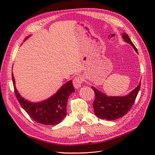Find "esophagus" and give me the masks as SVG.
Returning <instances> with one entry per match:
<instances>
[{
  "label": "esophagus",
  "mask_w": 155,
  "mask_h": 155,
  "mask_svg": "<svg viewBox=\"0 0 155 155\" xmlns=\"http://www.w3.org/2000/svg\"><path fill=\"white\" fill-rule=\"evenodd\" d=\"M84 81V79L82 78V77L81 76H77L75 77L73 80V86L75 87V88H78L81 87V85H82V82Z\"/></svg>",
  "instance_id": "esophagus-1"
}]
</instances>
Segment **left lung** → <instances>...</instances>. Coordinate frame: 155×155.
Returning <instances> with one entry per match:
<instances>
[{"mask_svg":"<svg viewBox=\"0 0 155 155\" xmlns=\"http://www.w3.org/2000/svg\"><path fill=\"white\" fill-rule=\"evenodd\" d=\"M123 38L126 42L131 45L138 53L137 48L126 33L123 34ZM140 87L141 82L131 92L123 97H108L95 87H91L95 96L93 104L95 114L101 119L109 120L123 117L132 107Z\"/></svg>","mask_w":155,"mask_h":155,"instance_id":"8db88e82","label":"left lung"}]
</instances>
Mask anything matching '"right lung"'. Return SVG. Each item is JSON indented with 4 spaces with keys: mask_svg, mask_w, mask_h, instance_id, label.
<instances>
[{
    "mask_svg": "<svg viewBox=\"0 0 155 155\" xmlns=\"http://www.w3.org/2000/svg\"><path fill=\"white\" fill-rule=\"evenodd\" d=\"M29 36H27L25 40ZM12 79L16 98L24 110L38 123L43 125H56L61 123L66 116L68 97L75 91L71 80L64 84L55 94L48 99L33 103L25 100L20 95L15 88L13 73H12Z\"/></svg>",
    "mask_w": 155,
    "mask_h": 155,
    "instance_id": "right-lung-1",
    "label": "right lung"
}]
</instances>
